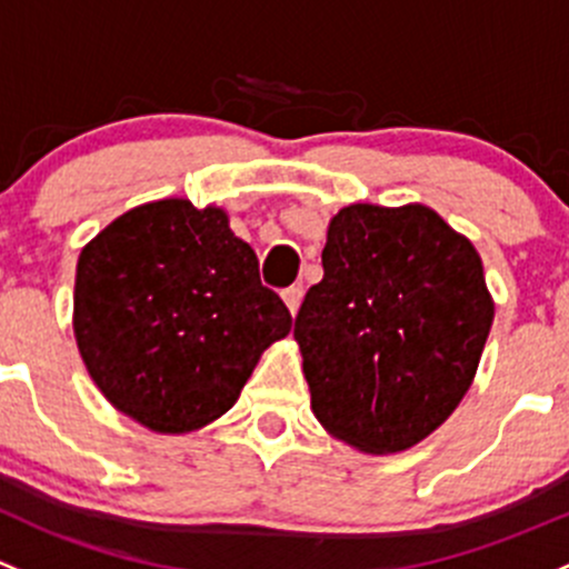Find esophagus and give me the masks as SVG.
I'll list each match as a JSON object with an SVG mask.
<instances>
[{"instance_id":"34e87169","label":"esophagus","mask_w":569,"mask_h":569,"mask_svg":"<svg viewBox=\"0 0 569 569\" xmlns=\"http://www.w3.org/2000/svg\"><path fill=\"white\" fill-rule=\"evenodd\" d=\"M283 302L286 308H289V313L297 316V310H300V302H302V286H291V289H286Z\"/></svg>"}]
</instances>
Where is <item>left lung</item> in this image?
Listing matches in <instances>:
<instances>
[{"mask_svg":"<svg viewBox=\"0 0 569 569\" xmlns=\"http://www.w3.org/2000/svg\"><path fill=\"white\" fill-rule=\"evenodd\" d=\"M321 267L295 325L310 409L360 452L409 450L458 409L480 365L493 325L480 253L430 207L349 204Z\"/></svg>","mask_w":569,"mask_h":569,"instance_id":"1","label":"left lung"}]
</instances>
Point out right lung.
<instances>
[{"instance_id": "1", "label": "right lung", "mask_w": 569, "mask_h": 569, "mask_svg": "<svg viewBox=\"0 0 569 569\" xmlns=\"http://www.w3.org/2000/svg\"><path fill=\"white\" fill-rule=\"evenodd\" d=\"M289 330V308L261 286L253 248L220 207L149 201L79 256L81 360L113 409L154 433H188L226 415Z\"/></svg>"}]
</instances>
